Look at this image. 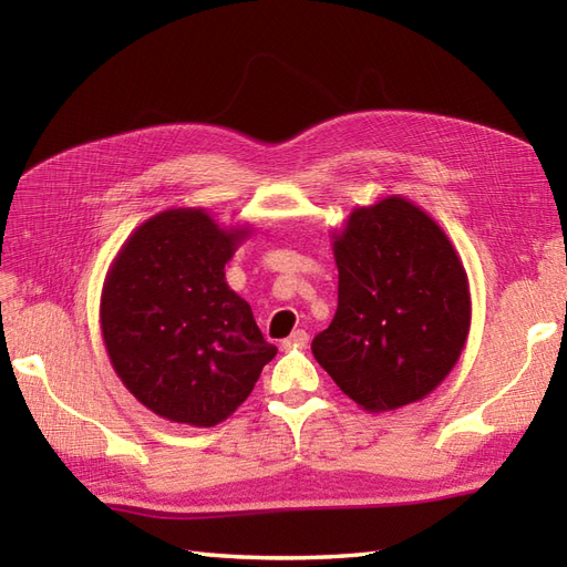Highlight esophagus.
<instances>
[{"label":"esophagus","mask_w":567,"mask_h":567,"mask_svg":"<svg viewBox=\"0 0 567 567\" xmlns=\"http://www.w3.org/2000/svg\"><path fill=\"white\" fill-rule=\"evenodd\" d=\"M307 342H310V336H307V331L298 329V331H293L284 340V348H305Z\"/></svg>","instance_id":"obj_1"}]
</instances>
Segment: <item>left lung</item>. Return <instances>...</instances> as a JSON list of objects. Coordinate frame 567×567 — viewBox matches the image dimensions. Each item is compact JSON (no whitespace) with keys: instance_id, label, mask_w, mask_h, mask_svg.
Returning <instances> with one entry per match:
<instances>
[{"instance_id":"obj_1","label":"left lung","mask_w":567,"mask_h":567,"mask_svg":"<svg viewBox=\"0 0 567 567\" xmlns=\"http://www.w3.org/2000/svg\"><path fill=\"white\" fill-rule=\"evenodd\" d=\"M331 238L338 310L312 340L315 359L369 414L423 400L456 367L471 329L456 248L404 196L354 208Z\"/></svg>"}]
</instances>
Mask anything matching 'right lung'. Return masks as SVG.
I'll return each instance as SVG.
<instances>
[{"label": "right lung", "instance_id": "1", "mask_svg": "<svg viewBox=\"0 0 567 567\" xmlns=\"http://www.w3.org/2000/svg\"><path fill=\"white\" fill-rule=\"evenodd\" d=\"M246 236L248 227H219L203 208L163 210L132 231L109 267L99 312L109 359L161 419L221 423L277 354L225 277Z\"/></svg>", "mask_w": 567, "mask_h": 567}]
</instances>
